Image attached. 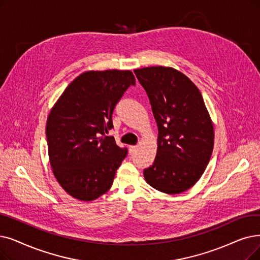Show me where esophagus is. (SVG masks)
Returning a JSON list of instances; mask_svg holds the SVG:
<instances>
[{
	"label": "esophagus",
	"instance_id": "obj_1",
	"mask_svg": "<svg viewBox=\"0 0 260 260\" xmlns=\"http://www.w3.org/2000/svg\"><path fill=\"white\" fill-rule=\"evenodd\" d=\"M136 150H137V146L136 145H131L129 148H128V151H129L131 154H133L134 152H136Z\"/></svg>",
	"mask_w": 260,
	"mask_h": 260
}]
</instances>
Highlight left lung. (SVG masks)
I'll list each match as a JSON object with an SVG mask.
<instances>
[{"instance_id":"8db88e82","label":"left lung","mask_w":260,"mask_h":260,"mask_svg":"<svg viewBox=\"0 0 260 260\" xmlns=\"http://www.w3.org/2000/svg\"><path fill=\"white\" fill-rule=\"evenodd\" d=\"M158 126L157 153L143 175L160 192L177 194L204 173L213 150L212 121L198 87L170 67L134 70Z\"/></svg>"}]
</instances>
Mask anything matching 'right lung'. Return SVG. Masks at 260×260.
Returning <instances> with one entry per match:
<instances>
[{"mask_svg": "<svg viewBox=\"0 0 260 260\" xmlns=\"http://www.w3.org/2000/svg\"><path fill=\"white\" fill-rule=\"evenodd\" d=\"M132 71H88L53 106L46 134L54 176L71 197L89 202L104 194L127 154L108 137L117 103L135 85Z\"/></svg>", "mask_w": 260, "mask_h": 260, "instance_id": "1", "label": "right lung"}]
</instances>
